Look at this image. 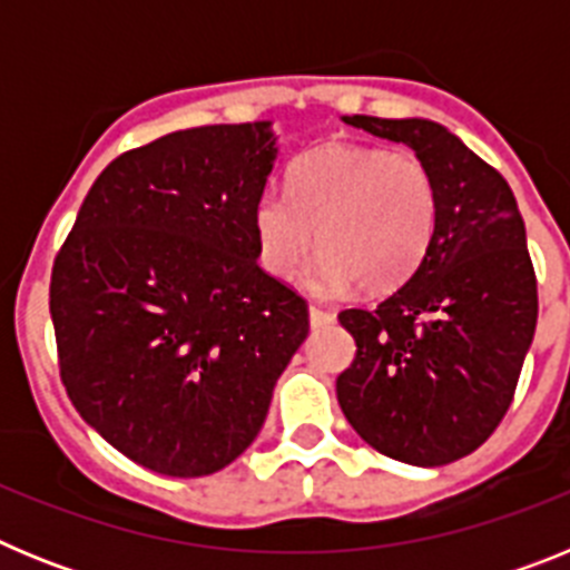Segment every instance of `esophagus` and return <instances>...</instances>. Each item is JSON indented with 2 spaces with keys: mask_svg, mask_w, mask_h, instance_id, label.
Returning a JSON list of instances; mask_svg holds the SVG:
<instances>
[{
  "mask_svg": "<svg viewBox=\"0 0 570 570\" xmlns=\"http://www.w3.org/2000/svg\"><path fill=\"white\" fill-rule=\"evenodd\" d=\"M308 320H311V328H322V325H331L336 316L331 314V311H322V308H316V305H311Z\"/></svg>",
  "mask_w": 570,
  "mask_h": 570,
  "instance_id": "obj_1",
  "label": "esophagus"
}]
</instances>
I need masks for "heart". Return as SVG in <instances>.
<instances>
[{"label":"heart","instance_id":"1","mask_svg":"<svg viewBox=\"0 0 570 570\" xmlns=\"http://www.w3.org/2000/svg\"><path fill=\"white\" fill-rule=\"evenodd\" d=\"M440 216L434 176L411 154L380 145H325L288 170V199L265 194L254 208L259 265L288 282L316 245L305 285L340 296L360 282L371 294L400 288L425 259Z\"/></svg>","mask_w":570,"mask_h":570}]
</instances>
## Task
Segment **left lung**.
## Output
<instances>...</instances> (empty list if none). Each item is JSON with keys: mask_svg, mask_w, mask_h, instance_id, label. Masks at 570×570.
<instances>
[{"mask_svg": "<svg viewBox=\"0 0 570 570\" xmlns=\"http://www.w3.org/2000/svg\"><path fill=\"white\" fill-rule=\"evenodd\" d=\"M402 142L431 170L440 216L416 274L374 311H342L356 360L336 400L356 434L391 460H462L500 425L537 331V276L511 188L431 119L342 116Z\"/></svg>", "mask_w": 570, "mask_h": 570, "instance_id": "left-lung-1", "label": "left lung"}]
</instances>
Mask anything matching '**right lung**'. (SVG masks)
I'll return each mask as SVG.
<instances>
[{
    "mask_svg": "<svg viewBox=\"0 0 570 570\" xmlns=\"http://www.w3.org/2000/svg\"><path fill=\"white\" fill-rule=\"evenodd\" d=\"M274 122L205 125L99 174L50 276L68 396L165 476H208L256 440L308 305L256 265Z\"/></svg>",
    "mask_w": 570,
    "mask_h": 570,
    "instance_id": "obj_1",
    "label": "right lung"
}]
</instances>
